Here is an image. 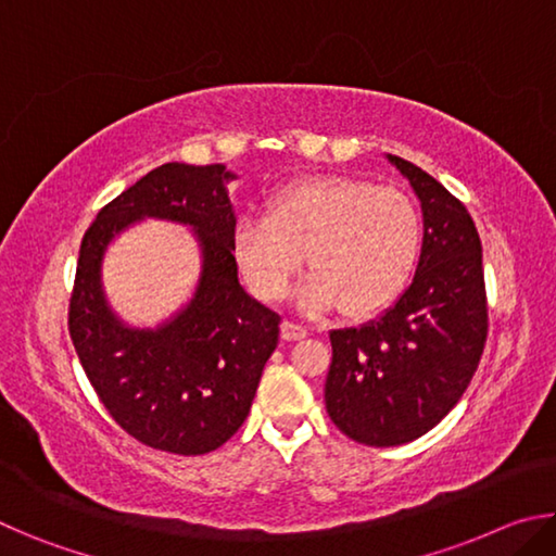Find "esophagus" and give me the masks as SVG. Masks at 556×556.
Returning a JSON list of instances; mask_svg holds the SVG:
<instances>
[{"label": "esophagus", "instance_id": "esophagus-1", "mask_svg": "<svg viewBox=\"0 0 556 556\" xmlns=\"http://www.w3.org/2000/svg\"><path fill=\"white\" fill-rule=\"evenodd\" d=\"M306 336H308V331L304 326H299L294 321L281 324V338H285V341H301V338H306Z\"/></svg>", "mask_w": 556, "mask_h": 556}]
</instances>
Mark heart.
<instances>
[{
    "instance_id": "b5f03b06",
    "label": "heart",
    "mask_w": 556,
    "mask_h": 556,
    "mask_svg": "<svg viewBox=\"0 0 556 556\" xmlns=\"http://www.w3.org/2000/svg\"><path fill=\"white\" fill-rule=\"evenodd\" d=\"M421 215L407 193L353 176H306L269 201L267 218H240L232 255L248 287L277 301L304 265L299 287L308 314L338 306L348 316L388 308L419 262Z\"/></svg>"
}]
</instances>
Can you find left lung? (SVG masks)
Masks as SVG:
<instances>
[{
	"instance_id": "1",
	"label": "left lung",
	"mask_w": 556,
	"mask_h": 556,
	"mask_svg": "<svg viewBox=\"0 0 556 556\" xmlns=\"http://www.w3.org/2000/svg\"><path fill=\"white\" fill-rule=\"evenodd\" d=\"M425 215L412 285L357 328L331 331L326 412L365 446H400L434 429L464 397L483 355V248L466 205L434 176L388 154Z\"/></svg>"
}]
</instances>
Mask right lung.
<instances>
[{"label":"right lung","instance_id":"add662e5","mask_svg":"<svg viewBox=\"0 0 556 556\" xmlns=\"http://www.w3.org/2000/svg\"><path fill=\"white\" fill-rule=\"evenodd\" d=\"M235 178L223 164L159 166L110 201L80 244L68 328L83 370L129 437L178 456L208 454L242 427L279 341V314L238 279ZM149 217L192 230L202 271L181 309L156 327H131L109 306L101 262L122 231Z\"/></svg>","mask_w":556,"mask_h":556}]
</instances>
